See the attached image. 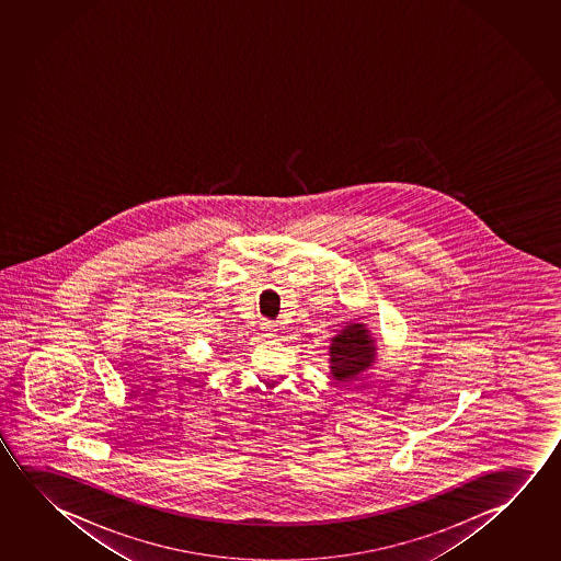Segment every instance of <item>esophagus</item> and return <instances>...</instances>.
Instances as JSON below:
<instances>
[{"instance_id": "1", "label": "esophagus", "mask_w": 561, "mask_h": 561, "mask_svg": "<svg viewBox=\"0 0 561 561\" xmlns=\"http://www.w3.org/2000/svg\"><path fill=\"white\" fill-rule=\"evenodd\" d=\"M262 332L267 339H276L277 327L274 322H262Z\"/></svg>"}]
</instances>
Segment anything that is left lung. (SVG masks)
<instances>
[{"instance_id":"1","label":"left lung","mask_w":561,"mask_h":561,"mask_svg":"<svg viewBox=\"0 0 561 561\" xmlns=\"http://www.w3.org/2000/svg\"><path fill=\"white\" fill-rule=\"evenodd\" d=\"M377 359L376 339L366 322H348L332 336L329 346V368L334 381H348L371 368Z\"/></svg>"}]
</instances>
